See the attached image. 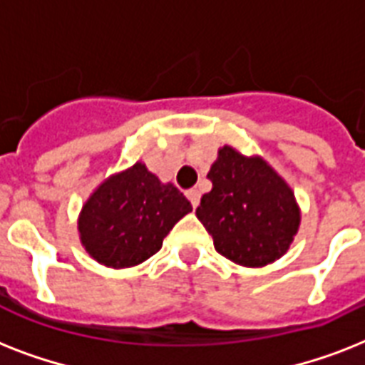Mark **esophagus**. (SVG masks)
Segmentation results:
<instances>
[{
	"mask_svg": "<svg viewBox=\"0 0 365 365\" xmlns=\"http://www.w3.org/2000/svg\"><path fill=\"white\" fill-rule=\"evenodd\" d=\"M185 195H187V199H189V202H191V206H193V208H197V206H199V202H200L199 191H197V189H189Z\"/></svg>",
	"mask_w": 365,
	"mask_h": 365,
	"instance_id": "34e87169",
	"label": "esophagus"
}]
</instances>
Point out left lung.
<instances>
[{"label":"left lung","instance_id":"left-lung-1","mask_svg":"<svg viewBox=\"0 0 365 365\" xmlns=\"http://www.w3.org/2000/svg\"><path fill=\"white\" fill-rule=\"evenodd\" d=\"M197 217L223 257L244 267H263L286 254L299 227V208L288 183L259 157L220 149L208 172Z\"/></svg>","mask_w":365,"mask_h":365}]
</instances>
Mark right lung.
<instances>
[{
  "label": "right lung",
  "mask_w": 365,
  "mask_h": 365,
  "mask_svg": "<svg viewBox=\"0 0 365 365\" xmlns=\"http://www.w3.org/2000/svg\"><path fill=\"white\" fill-rule=\"evenodd\" d=\"M193 210L180 189L160 183L145 165L111 176L83 206L81 242L106 267L125 269L142 263L163 246V239Z\"/></svg>",
  "instance_id": "obj_1"
}]
</instances>
